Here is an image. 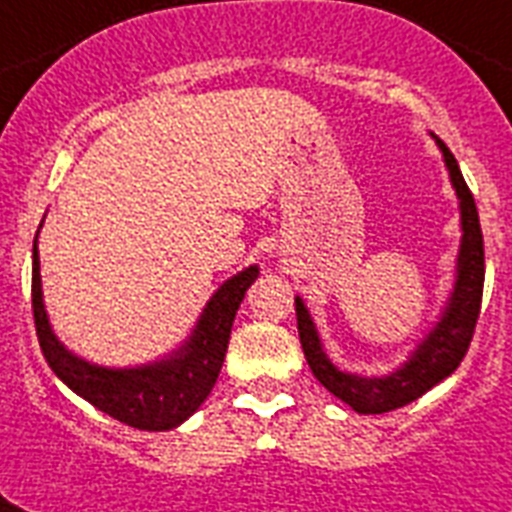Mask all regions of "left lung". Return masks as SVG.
Listing matches in <instances>:
<instances>
[{"label":"left lung","mask_w":512,"mask_h":512,"mask_svg":"<svg viewBox=\"0 0 512 512\" xmlns=\"http://www.w3.org/2000/svg\"><path fill=\"white\" fill-rule=\"evenodd\" d=\"M435 137V135H432ZM437 148L442 153L445 169L450 174L458 210H461V247L455 260V281L448 302L442 307L440 320L432 325L427 336L416 343V349L406 356L401 367H395L388 375H356L330 362L322 349L320 333L315 320L309 315L302 296H296V325H299V341H302L304 356L312 369V375L330 390V393L349 403L356 414H385V411L401 409L406 403L416 401L419 395L435 388L437 382L450 377L466 356L468 343L474 336L479 307H482L484 289V239L479 226V213L471 190L466 187L458 161L435 137Z\"/></svg>","instance_id":"left-lung-1"}]
</instances>
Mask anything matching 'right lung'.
Wrapping results in <instances>:
<instances>
[{
  "label": "right lung",
  "mask_w": 512,
  "mask_h": 512,
  "mask_svg": "<svg viewBox=\"0 0 512 512\" xmlns=\"http://www.w3.org/2000/svg\"><path fill=\"white\" fill-rule=\"evenodd\" d=\"M260 276L257 265L239 270L208 299L190 338L156 362L137 367H103L72 354L57 338L46 315L41 289L38 234L33 242V320L46 362L54 375L98 411L148 432H166L195 414L210 395L229 349L231 325L247 289Z\"/></svg>",
  "instance_id": "1"
}]
</instances>
